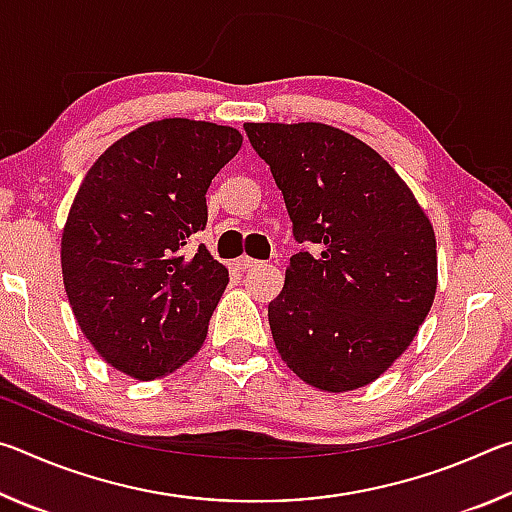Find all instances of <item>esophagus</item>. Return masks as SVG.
Segmentation results:
<instances>
[{
  "label": "esophagus",
  "mask_w": 512,
  "mask_h": 512,
  "mask_svg": "<svg viewBox=\"0 0 512 512\" xmlns=\"http://www.w3.org/2000/svg\"><path fill=\"white\" fill-rule=\"evenodd\" d=\"M235 266L239 268V271H250V268L259 266V262H257V259H253V257H248V255H241V257L235 259Z\"/></svg>",
  "instance_id": "esophagus-1"
}]
</instances>
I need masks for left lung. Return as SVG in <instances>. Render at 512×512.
Listing matches in <instances>:
<instances>
[{"label": "left lung", "mask_w": 512, "mask_h": 512, "mask_svg": "<svg viewBox=\"0 0 512 512\" xmlns=\"http://www.w3.org/2000/svg\"><path fill=\"white\" fill-rule=\"evenodd\" d=\"M287 203L298 244L268 305L282 361L327 393L375 381L433 305L436 235L397 171L341 128L244 124Z\"/></svg>", "instance_id": "1"}]
</instances>
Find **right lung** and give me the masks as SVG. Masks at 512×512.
Segmentation results:
<instances>
[{
  "mask_svg": "<svg viewBox=\"0 0 512 512\" xmlns=\"http://www.w3.org/2000/svg\"><path fill=\"white\" fill-rule=\"evenodd\" d=\"M244 137L212 121L160 119L99 155L60 239L67 300L85 339L124 375H169L201 350L228 268L203 244L205 194Z\"/></svg>",
  "mask_w": 512,
  "mask_h": 512,
  "instance_id": "obj_1",
  "label": "right lung"
}]
</instances>
